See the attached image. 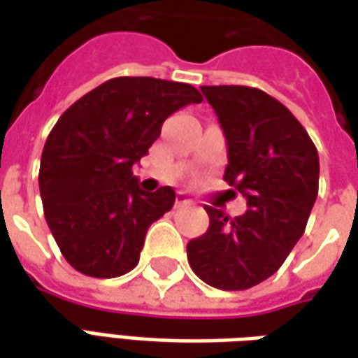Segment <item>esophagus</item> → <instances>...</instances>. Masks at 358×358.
Segmentation results:
<instances>
[{"instance_id": "esophagus-1", "label": "esophagus", "mask_w": 358, "mask_h": 358, "mask_svg": "<svg viewBox=\"0 0 358 358\" xmlns=\"http://www.w3.org/2000/svg\"><path fill=\"white\" fill-rule=\"evenodd\" d=\"M189 203H191V196L187 193H179L177 194V199H175V204H177V206H183V204Z\"/></svg>"}]
</instances>
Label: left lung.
<instances>
[{"mask_svg":"<svg viewBox=\"0 0 358 358\" xmlns=\"http://www.w3.org/2000/svg\"><path fill=\"white\" fill-rule=\"evenodd\" d=\"M201 90L228 142L224 181L245 196L248 210L230 218L204 206L210 226L187 243V257L206 285L248 290L277 273L306 230L320 157L306 128L265 91L245 85Z\"/></svg>","mask_w":358,"mask_h":358,"instance_id":"obj_1","label":"left lung"}]
</instances>
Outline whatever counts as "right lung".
Instances as JSON below:
<instances>
[{"label":"right lung","mask_w":358,"mask_h":358,"mask_svg":"<svg viewBox=\"0 0 358 358\" xmlns=\"http://www.w3.org/2000/svg\"><path fill=\"white\" fill-rule=\"evenodd\" d=\"M189 83L113 78L71 105L46 138L38 187L62 255L81 275L115 278L136 267L148 228L171 210L175 191L140 189L132 165L175 110L201 103Z\"/></svg>","instance_id":"add662e5"}]
</instances>
